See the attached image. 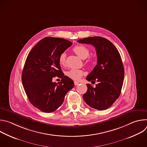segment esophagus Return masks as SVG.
I'll use <instances>...</instances> for the list:
<instances>
[{
    "mask_svg": "<svg viewBox=\"0 0 147 147\" xmlns=\"http://www.w3.org/2000/svg\"><path fill=\"white\" fill-rule=\"evenodd\" d=\"M74 85H75V86H77L80 82H79L78 81H75L74 82Z\"/></svg>",
    "mask_w": 147,
    "mask_h": 147,
    "instance_id": "obj_1",
    "label": "esophagus"
}]
</instances>
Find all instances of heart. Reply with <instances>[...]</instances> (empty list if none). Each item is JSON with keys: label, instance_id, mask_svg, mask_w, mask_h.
<instances>
[{"label": "heart", "instance_id": "heart-1", "mask_svg": "<svg viewBox=\"0 0 147 147\" xmlns=\"http://www.w3.org/2000/svg\"><path fill=\"white\" fill-rule=\"evenodd\" d=\"M73 51L74 52V53L80 57L81 59H85L87 57H88L90 55V49L84 45H78L77 46H75ZM66 55L65 52L61 53L59 57V62L60 65L64 66L66 64ZM87 63H91L92 61V59L91 57H88V59L87 60ZM84 74V72L82 70L77 69H72L70 70L67 73V76L70 78L72 80H77L80 79L82 76Z\"/></svg>", "mask_w": 147, "mask_h": 147}]
</instances>
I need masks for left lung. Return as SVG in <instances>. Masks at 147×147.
I'll return each mask as SVG.
<instances>
[{
  "mask_svg": "<svg viewBox=\"0 0 147 147\" xmlns=\"http://www.w3.org/2000/svg\"><path fill=\"white\" fill-rule=\"evenodd\" d=\"M78 42L94 46L97 56V65L86 80L96 81L98 84L95 88L87 84V91L83 95V99L90 107L105 110L112 105L121 93L124 70L120 53L111 41L103 37L84 38L78 39Z\"/></svg>",
  "mask_w": 147,
  "mask_h": 147,
  "instance_id": "8db88e82",
  "label": "left lung"
}]
</instances>
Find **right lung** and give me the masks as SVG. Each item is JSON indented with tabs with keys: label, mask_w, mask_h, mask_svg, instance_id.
I'll list each match as a JSON object with an SVG mask.
<instances>
[{
	"label": "right lung",
	"mask_w": 147,
	"mask_h": 147,
	"mask_svg": "<svg viewBox=\"0 0 147 147\" xmlns=\"http://www.w3.org/2000/svg\"><path fill=\"white\" fill-rule=\"evenodd\" d=\"M73 43L59 38L45 37L31 50L22 72L24 89L30 103L46 113L54 112L63 102L74 82L63 73L59 57ZM61 78L58 85L52 78Z\"/></svg>",
	"instance_id": "right-lung-1"
}]
</instances>
